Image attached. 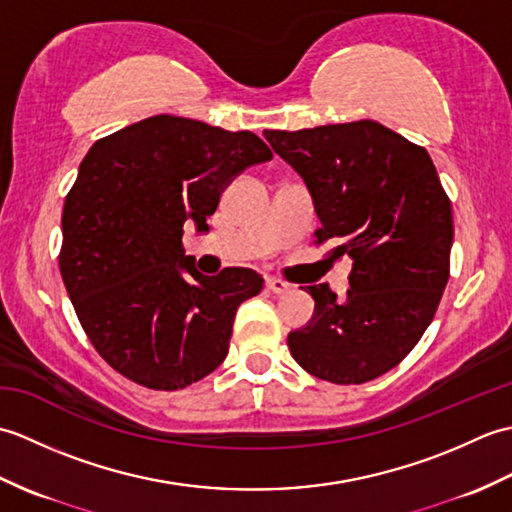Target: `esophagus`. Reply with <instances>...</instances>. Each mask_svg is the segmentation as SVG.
Here are the masks:
<instances>
[{
  "label": "esophagus",
  "instance_id": "1",
  "mask_svg": "<svg viewBox=\"0 0 512 512\" xmlns=\"http://www.w3.org/2000/svg\"><path fill=\"white\" fill-rule=\"evenodd\" d=\"M266 288L270 292H275V295H284V292L290 290V284H286V281H281L277 277H266Z\"/></svg>",
  "mask_w": 512,
  "mask_h": 512
}]
</instances>
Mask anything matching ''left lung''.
I'll return each mask as SVG.
<instances>
[{
  "mask_svg": "<svg viewBox=\"0 0 512 512\" xmlns=\"http://www.w3.org/2000/svg\"><path fill=\"white\" fill-rule=\"evenodd\" d=\"M306 182L330 259H350L343 301L308 286L314 314L288 334L321 380L361 385L396 367L438 310L449 281L453 213L427 149L376 121L264 132Z\"/></svg>",
  "mask_w": 512,
  "mask_h": 512,
  "instance_id": "1",
  "label": "left lung"
}]
</instances>
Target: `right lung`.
I'll list each match as a JSON object with an SVG mask.
<instances>
[{"label":"right lung","mask_w":512,"mask_h":512,"mask_svg":"<svg viewBox=\"0 0 512 512\" xmlns=\"http://www.w3.org/2000/svg\"><path fill=\"white\" fill-rule=\"evenodd\" d=\"M270 158L253 132L169 114L90 147L63 204L59 268L85 334L118 374L173 391L220 367L239 303L264 279L250 268L202 275L184 255V222L209 231L222 191Z\"/></svg>","instance_id":"add662e5"}]
</instances>
